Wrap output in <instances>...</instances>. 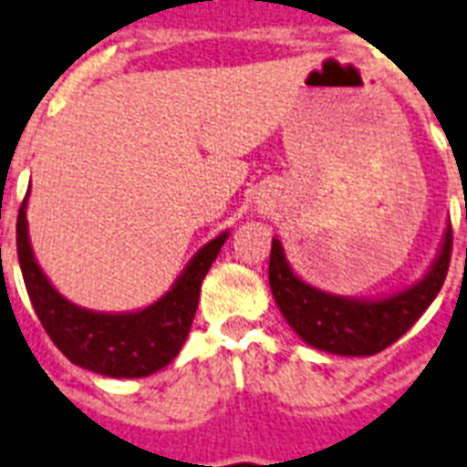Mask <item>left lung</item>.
Instances as JSON below:
<instances>
[{
  "instance_id": "1",
  "label": "left lung",
  "mask_w": 467,
  "mask_h": 467,
  "mask_svg": "<svg viewBox=\"0 0 467 467\" xmlns=\"http://www.w3.org/2000/svg\"><path fill=\"white\" fill-rule=\"evenodd\" d=\"M453 234L446 229L444 245L425 279L384 300H350L322 294L291 272L281 243L272 241L269 286L286 322L306 344L337 356H375L396 344L420 319L444 286Z\"/></svg>"
}]
</instances>
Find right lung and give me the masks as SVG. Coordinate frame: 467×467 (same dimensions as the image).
<instances>
[{
	"label": "right lung",
	"mask_w": 467,
	"mask_h": 467,
	"mask_svg": "<svg viewBox=\"0 0 467 467\" xmlns=\"http://www.w3.org/2000/svg\"><path fill=\"white\" fill-rule=\"evenodd\" d=\"M226 234L192 257L183 276L155 306L129 315H102L61 298L33 257L26 229V200L18 210L16 250L23 281L42 327L73 365L107 377H148L179 356L198 310L200 286Z\"/></svg>",
	"instance_id": "1"
}]
</instances>
